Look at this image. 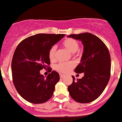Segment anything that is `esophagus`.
I'll use <instances>...</instances> for the list:
<instances>
[{"instance_id":"obj_1","label":"esophagus","mask_w":122,"mask_h":122,"mask_svg":"<svg viewBox=\"0 0 122 122\" xmlns=\"http://www.w3.org/2000/svg\"><path fill=\"white\" fill-rule=\"evenodd\" d=\"M64 75H63V74H60V78H64Z\"/></svg>"}]
</instances>
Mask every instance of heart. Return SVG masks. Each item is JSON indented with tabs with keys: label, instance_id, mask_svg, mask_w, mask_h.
<instances>
[{
	"label": "heart",
	"instance_id": "obj_1",
	"mask_svg": "<svg viewBox=\"0 0 122 122\" xmlns=\"http://www.w3.org/2000/svg\"><path fill=\"white\" fill-rule=\"evenodd\" d=\"M62 46L66 50L68 51L69 52L72 54H78L79 53V43L76 39L72 38H68L62 41L61 44ZM56 46L53 45L50 48L48 51V56L51 61H55L56 60ZM74 66L73 62H61L58 64L55 67L56 71L61 73H67L69 72Z\"/></svg>",
	"mask_w": 122,
	"mask_h": 122
}]
</instances>
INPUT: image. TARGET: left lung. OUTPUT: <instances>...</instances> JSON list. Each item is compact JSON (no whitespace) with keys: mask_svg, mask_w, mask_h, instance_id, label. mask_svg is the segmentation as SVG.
I'll list each match as a JSON object with an SVG mask.
<instances>
[{"mask_svg":"<svg viewBox=\"0 0 122 122\" xmlns=\"http://www.w3.org/2000/svg\"><path fill=\"white\" fill-rule=\"evenodd\" d=\"M68 37L81 41L84 52L81 62L74 71L84 72V77L75 80L68 87L70 96L80 103H88L97 99L108 84L110 77L111 58L106 45L96 35L88 32L71 34Z\"/></svg>","mask_w":122,"mask_h":122,"instance_id":"left-lung-1","label":"left lung"}]
</instances>
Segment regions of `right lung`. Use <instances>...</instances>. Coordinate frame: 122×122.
<instances>
[{
    "instance_id": "1",
    "label": "right lung",
    "mask_w": 122,
    "mask_h": 122,
    "mask_svg": "<svg viewBox=\"0 0 122 122\" xmlns=\"http://www.w3.org/2000/svg\"><path fill=\"white\" fill-rule=\"evenodd\" d=\"M64 34H39L25 38L17 46L12 60V80L20 96L34 104L45 103L51 98L60 75L50 67L48 51ZM49 72L46 78L39 72Z\"/></svg>"
}]
</instances>
